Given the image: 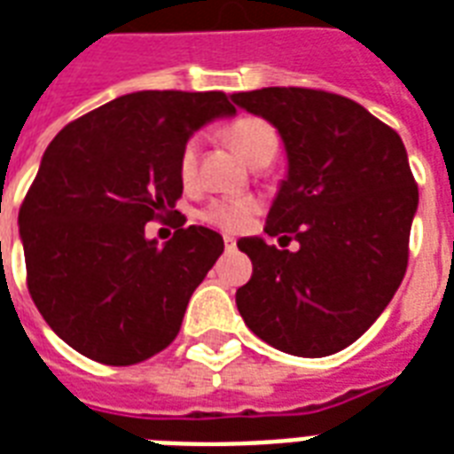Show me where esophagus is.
Here are the masks:
<instances>
[{
  "instance_id": "1",
  "label": "esophagus",
  "mask_w": 454,
  "mask_h": 454,
  "mask_svg": "<svg viewBox=\"0 0 454 454\" xmlns=\"http://www.w3.org/2000/svg\"><path fill=\"white\" fill-rule=\"evenodd\" d=\"M223 247H226L228 253H231V250H236V238L223 236Z\"/></svg>"
}]
</instances>
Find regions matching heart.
Masks as SVG:
<instances>
[{"mask_svg":"<svg viewBox=\"0 0 454 454\" xmlns=\"http://www.w3.org/2000/svg\"><path fill=\"white\" fill-rule=\"evenodd\" d=\"M228 142L233 144L240 156L247 163H262V160H271L278 149V137L267 120L262 117L247 115L238 117L236 122L226 127ZM200 156H201V137L194 134L180 149L177 156V177L183 184H192L197 180V170H200ZM257 214V201L247 200V197H238V200H214L201 209L200 218L204 223H209L221 231H243L250 226V221Z\"/></svg>","mask_w":454,"mask_h":454,"instance_id":"b5f03b06","label":"heart"}]
</instances>
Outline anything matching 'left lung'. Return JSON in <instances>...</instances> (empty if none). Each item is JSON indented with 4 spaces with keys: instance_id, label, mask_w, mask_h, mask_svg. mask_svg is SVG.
<instances>
[{
    "instance_id": "obj_1",
    "label": "left lung",
    "mask_w": 454,
    "mask_h": 454,
    "mask_svg": "<svg viewBox=\"0 0 454 454\" xmlns=\"http://www.w3.org/2000/svg\"><path fill=\"white\" fill-rule=\"evenodd\" d=\"M284 142L286 177L267 214L278 250L240 238L253 277L236 291L245 325L278 351L322 358L354 344L402 284L419 187L399 134L354 100L312 89L233 93Z\"/></svg>"
}]
</instances>
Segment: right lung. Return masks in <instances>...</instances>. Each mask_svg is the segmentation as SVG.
<instances>
[{
	"label": "right lung",
	"instance_id": "obj_1",
	"mask_svg": "<svg viewBox=\"0 0 454 454\" xmlns=\"http://www.w3.org/2000/svg\"><path fill=\"white\" fill-rule=\"evenodd\" d=\"M226 93L137 90L74 120L43 153L19 211L28 291L57 337L106 365L142 364L177 337L223 238L183 228L166 245L144 226L183 194V144Z\"/></svg>",
	"mask_w": 454,
	"mask_h": 454
}]
</instances>
